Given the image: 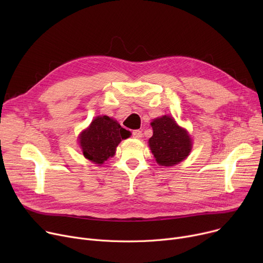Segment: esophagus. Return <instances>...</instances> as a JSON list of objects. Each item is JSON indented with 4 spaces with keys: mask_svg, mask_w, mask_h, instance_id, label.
Instances as JSON below:
<instances>
[{
    "mask_svg": "<svg viewBox=\"0 0 263 263\" xmlns=\"http://www.w3.org/2000/svg\"><path fill=\"white\" fill-rule=\"evenodd\" d=\"M142 135H143V133L141 130H134L132 132V136L134 137V139H141Z\"/></svg>",
    "mask_w": 263,
    "mask_h": 263,
    "instance_id": "34e87169",
    "label": "esophagus"
}]
</instances>
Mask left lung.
Segmentation results:
<instances>
[{"label": "left lung", "mask_w": 263, "mask_h": 263, "mask_svg": "<svg viewBox=\"0 0 263 263\" xmlns=\"http://www.w3.org/2000/svg\"><path fill=\"white\" fill-rule=\"evenodd\" d=\"M154 135L148 143L157 163L161 166H174L187 158L192 150L189 132L179 127L176 120L167 115L151 122Z\"/></svg>", "instance_id": "1"}]
</instances>
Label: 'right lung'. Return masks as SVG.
Masks as SVG:
<instances>
[{
  "instance_id": "obj_1",
  "label": "right lung",
  "mask_w": 263,
  "mask_h": 263,
  "mask_svg": "<svg viewBox=\"0 0 263 263\" xmlns=\"http://www.w3.org/2000/svg\"><path fill=\"white\" fill-rule=\"evenodd\" d=\"M130 132L108 116L96 117L89 127L83 130L79 143L83 156L95 164H103L116 153L118 144L130 136Z\"/></svg>"
}]
</instances>
